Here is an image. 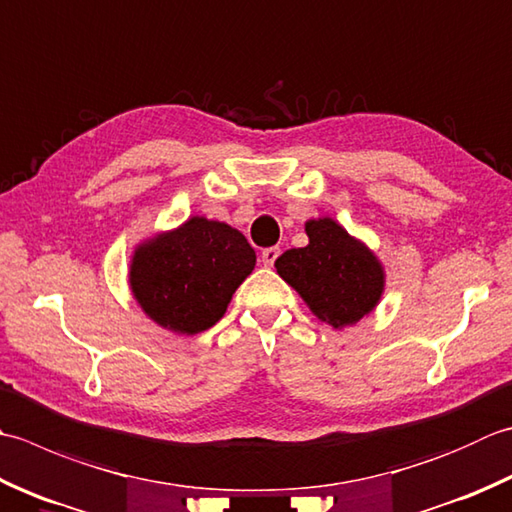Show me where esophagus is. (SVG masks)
Listing matches in <instances>:
<instances>
[{"label":"esophagus","instance_id":"obj_1","mask_svg":"<svg viewBox=\"0 0 512 512\" xmlns=\"http://www.w3.org/2000/svg\"><path fill=\"white\" fill-rule=\"evenodd\" d=\"M277 257H279V248L277 246H270V248L262 250V264L264 266H273L277 262Z\"/></svg>","mask_w":512,"mask_h":512}]
</instances>
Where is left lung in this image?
Returning a JSON list of instances; mask_svg holds the SVG:
<instances>
[{
    "label": "left lung",
    "instance_id": "obj_1",
    "mask_svg": "<svg viewBox=\"0 0 512 512\" xmlns=\"http://www.w3.org/2000/svg\"><path fill=\"white\" fill-rule=\"evenodd\" d=\"M308 246L277 257L279 277L306 299L322 322L342 328L375 308L384 290V270L370 250L333 219H310Z\"/></svg>",
    "mask_w": 512,
    "mask_h": 512
}]
</instances>
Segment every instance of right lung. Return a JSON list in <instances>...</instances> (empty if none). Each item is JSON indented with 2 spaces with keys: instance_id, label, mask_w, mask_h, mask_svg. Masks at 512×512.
<instances>
[{
  "instance_id": "add662e5",
  "label": "right lung",
  "mask_w": 512,
  "mask_h": 512,
  "mask_svg": "<svg viewBox=\"0 0 512 512\" xmlns=\"http://www.w3.org/2000/svg\"><path fill=\"white\" fill-rule=\"evenodd\" d=\"M253 268L255 250L239 230L193 217L135 250L130 286L159 326L195 335L222 319Z\"/></svg>"
}]
</instances>
